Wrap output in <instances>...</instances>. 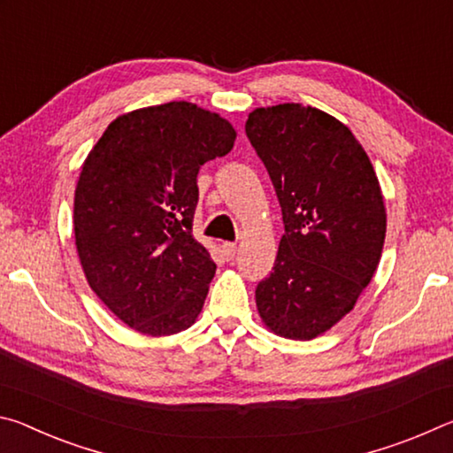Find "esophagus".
Masks as SVG:
<instances>
[{"label":"esophagus","mask_w":453,"mask_h":453,"mask_svg":"<svg viewBox=\"0 0 453 453\" xmlns=\"http://www.w3.org/2000/svg\"><path fill=\"white\" fill-rule=\"evenodd\" d=\"M221 251H224L227 262H232V259L237 254V245L235 243H224V245H221Z\"/></svg>","instance_id":"34e87169"}]
</instances>
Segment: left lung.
I'll return each instance as SVG.
<instances>
[{"label":"left lung","instance_id":"obj_1","mask_svg":"<svg viewBox=\"0 0 453 453\" xmlns=\"http://www.w3.org/2000/svg\"><path fill=\"white\" fill-rule=\"evenodd\" d=\"M245 134L286 227L257 313L275 335L313 340L354 310L378 270L388 221L378 175L349 127L318 107H256Z\"/></svg>","mask_w":453,"mask_h":453}]
</instances>
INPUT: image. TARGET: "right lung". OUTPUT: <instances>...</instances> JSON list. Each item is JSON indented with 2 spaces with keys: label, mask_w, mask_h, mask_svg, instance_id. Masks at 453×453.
Here are the masks:
<instances>
[{
  "label": "right lung",
  "mask_w": 453,
  "mask_h": 453,
  "mask_svg": "<svg viewBox=\"0 0 453 453\" xmlns=\"http://www.w3.org/2000/svg\"><path fill=\"white\" fill-rule=\"evenodd\" d=\"M235 129L189 102L127 111L88 153L73 196V235L89 288L143 335L196 324L216 264L191 235L197 172L232 151Z\"/></svg>",
  "instance_id": "1"
}]
</instances>
